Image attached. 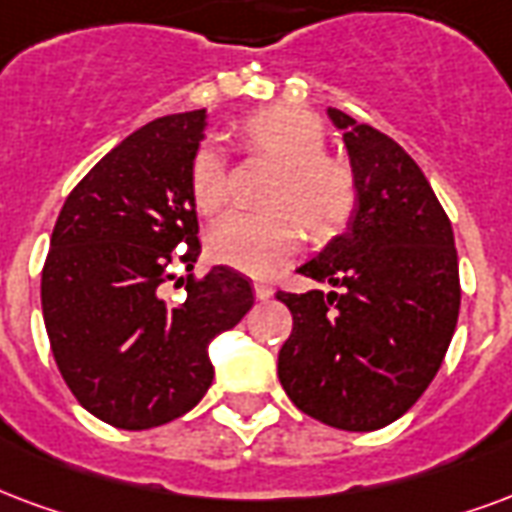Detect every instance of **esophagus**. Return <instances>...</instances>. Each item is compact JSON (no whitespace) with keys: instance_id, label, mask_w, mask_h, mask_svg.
<instances>
[{"instance_id":"34e87169","label":"esophagus","mask_w":512,"mask_h":512,"mask_svg":"<svg viewBox=\"0 0 512 512\" xmlns=\"http://www.w3.org/2000/svg\"><path fill=\"white\" fill-rule=\"evenodd\" d=\"M255 295L260 301H268L274 295V287L268 285V282H255Z\"/></svg>"}]
</instances>
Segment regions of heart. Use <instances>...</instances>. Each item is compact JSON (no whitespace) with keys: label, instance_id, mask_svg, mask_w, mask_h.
Here are the masks:
<instances>
[{"label":"heart","instance_id":"heart-1","mask_svg":"<svg viewBox=\"0 0 512 512\" xmlns=\"http://www.w3.org/2000/svg\"><path fill=\"white\" fill-rule=\"evenodd\" d=\"M317 116L279 105L246 116L238 146L282 162L271 187V211H230L208 233V252L222 266L266 276L298 252L306 233L314 241L342 236L358 211V179L344 160L325 154ZM189 195L200 214H217L230 198V170L217 143H203L189 165Z\"/></svg>","mask_w":512,"mask_h":512}]
</instances>
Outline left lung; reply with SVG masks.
I'll return each instance as SVG.
<instances>
[{"label":"left lung","mask_w":512,"mask_h":512,"mask_svg":"<svg viewBox=\"0 0 512 512\" xmlns=\"http://www.w3.org/2000/svg\"><path fill=\"white\" fill-rule=\"evenodd\" d=\"M358 179L344 236L298 268L336 290L276 298L293 314L279 382L295 407L333 429L388 426L423 396L461 306L453 227L399 143L328 108Z\"/></svg>","instance_id":"obj_1"}]
</instances>
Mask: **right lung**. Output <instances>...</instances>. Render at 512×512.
Listing matches in <instances>:
<instances>
[{
    "label": "right lung",
    "mask_w": 512,
    "mask_h": 512,
    "mask_svg": "<svg viewBox=\"0 0 512 512\" xmlns=\"http://www.w3.org/2000/svg\"><path fill=\"white\" fill-rule=\"evenodd\" d=\"M206 111L151 121L124 138L67 195L45 257L40 298L54 361L83 410L116 429L181 418L214 380L208 342L252 304L233 268L187 276L170 301L168 266L200 255L189 165ZM187 243L181 256L176 245Z\"/></svg>",
    "instance_id": "obj_1"
}]
</instances>
